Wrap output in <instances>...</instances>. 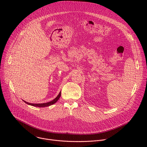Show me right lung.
Listing matches in <instances>:
<instances>
[{
  "label": "right lung",
  "instance_id": "right-lung-1",
  "mask_svg": "<svg viewBox=\"0 0 147 147\" xmlns=\"http://www.w3.org/2000/svg\"><path fill=\"white\" fill-rule=\"evenodd\" d=\"M61 96V92H60V93L59 94V95L57 96V97L56 98H55L53 100L49 102H47V103H28L27 102H26L25 100H23L25 103H26L28 105H31V106H33V107H49V106H51L52 105L54 104L55 103H56L58 100L60 98Z\"/></svg>",
  "mask_w": 147,
  "mask_h": 147
}]
</instances>
